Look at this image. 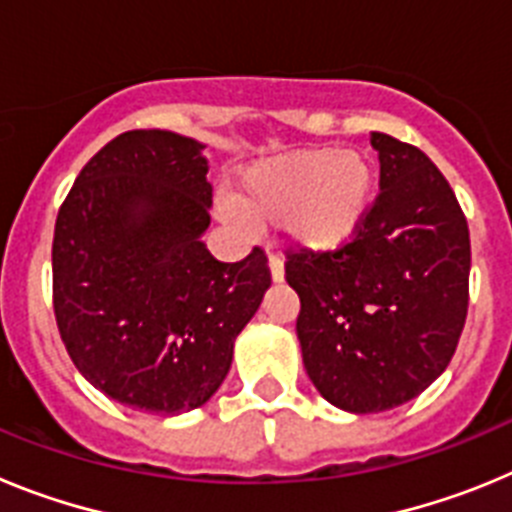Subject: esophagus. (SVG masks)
<instances>
[{
	"label": "esophagus",
	"instance_id": "34e87169",
	"mask_svg": "<svg viewBox=\"0 0 512 512\" xmlns=\"http://www.w3.org/2000/svg\"><path fill=\"white\" fill-rule=\"evenodd\" d=\"M269 271L274 282H284V261L279 256H274V253L269 256Z\"/></svg>",
	"mask_w": 512,
	"mask_h": 512
}]
</instances>
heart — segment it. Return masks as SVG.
Segmentation results:
<instances>
[{
    "label": "heart",
    "mask_w": 512,
    "mask_h": 512,
    "mask_svg": "<svg viewBox=\"0 0 512 512\" xmlns=\"http://www.w3.org/2000/svg\"><path fill=\"white\" fill-rule=\"evenodd\" d=\"M372 158L336 146L305 148L266 158L246 169L235 189V207L223 215L251 223L284 225L297 248L336 251L356 238L372 207Z\"/></svg>",
    "instance_id": "heart-1"
}]
</instances>
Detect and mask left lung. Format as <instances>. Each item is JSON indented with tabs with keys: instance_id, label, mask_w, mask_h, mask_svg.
Returning a JSON list of instances; mask_svg holds the SVG:
<instances>
[{
	"instance_id": "1",
	"label": "left lung",
	"mask_w": 512,
	"mask_h": 512,
	"mask_svg": "<svg viewBox=\"0 0 512 512\" xmlns=\"http://www.w3.org/2000/svg\"><path fill=\"white\" fill-rule=\"evenodd\" d=\"M379 194L356 238L336 251H287L300 295L307 377L348 413H382L441 377L469 307L467 217L420 148L372 133Z\"/></svg>"
}]
</instances>
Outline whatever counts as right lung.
<instances>
[{
    "mask_svg": "<svg viewBox=\"0 0 512 512\" xmlns=\"http://www.w3.org/2000/svg\"><path fill=\"white\" fill-rule=\"evenodd\" d=\"M202 143L128 130L94 153L53 233V310L84 379L133 410L179 415L223 384L271 284L266 253L223 264L202 243Z\"/></svg>",
    "mask_w": 512,
    "mask_h": 512,
    "instance_id": "right-lung-1",
    "label": "right lung"
}]
</instances>
